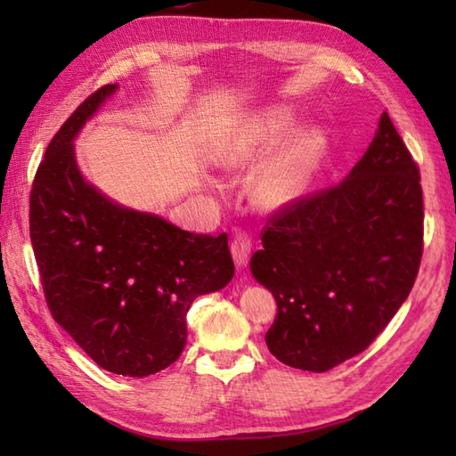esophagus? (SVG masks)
I'll return each mask as SVG.
<instances>
[{"label": "esophagus", "instance_id": "34e87169", "mask_svg": "<svg viewBox=\"0 0 456 456\" xmlns=\"http://www.w3.org/2000/svg\"><path fill=\"white\" fill-rule=\"evenodd\" d=\"M250 250H253V240H250V237L247 233H237L233 240H231V255H233L237 268L247 266Z\"/></svg>", "mask_w": 456, "mask_h": 456}]
</instances>
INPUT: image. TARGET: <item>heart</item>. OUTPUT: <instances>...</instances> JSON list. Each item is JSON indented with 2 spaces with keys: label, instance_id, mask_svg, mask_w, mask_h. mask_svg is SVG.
Returning <instances> with one entry per match:
<instances>
[{
  "label": "heart",
  "instance_id": "b5f03b06",
  "mask_svg": "<svg viewBox=\"0 0 456 456\" xmlns=\"http://www.w3.org/2000/svg\"><path fill=\"white\" fill-rule=\"evenodd\" d=\"M289 123L292 121L288 115L278 110L253 115L221 139L213 159L223 168L247 167L284 137ZM319 147H322V137L312 131L296 134L270 152L256 168L250 183V196L256 206L278 209L302 196L312 176Z\"/></svg>",
  "mask_w": 456,
  "mask_h": 456
}]
</instances>
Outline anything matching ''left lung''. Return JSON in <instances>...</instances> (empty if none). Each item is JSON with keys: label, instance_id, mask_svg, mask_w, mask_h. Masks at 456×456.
<instances>
[{"label": "left lung", "instance_id": "obj_1", "mask_svg": "<svg viewBox=\"0 0 456 456\" xmlns=\"http://www.w3.org/2000/svg\"><path fill=\"white\" fill-rule=\"evenodd\" d=\"M419 168L382 113L364 157L333 188L278 209L250 258L278 314L280 362L327 372L362 353L408 299L423 253Z\"/></svg>", "mask_w": 456, "mask_h": 456}]
</instances>
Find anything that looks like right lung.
I'll use <instances>...</instances> for the list:
<instances>
[{
	"mask_svg": "<svg viewBox=\"0 0 456 456\" xmlns=\"http://www.w3.org/2000/svg\"><path fill=\"white\" fill-rule=\"evenodd\" d=\"M118 88L94 92L53 137L35 174L28 225L54 322L98 366L142 378L178 361L191 302L225 288L235 265L227 233H190L84 180L72 141Z\"/></svg>",
	"mask_w": 456,
	"mask_h": 456,
	"instance_id": "obj_1",
	"label": "right lung"
}]
</instances>
